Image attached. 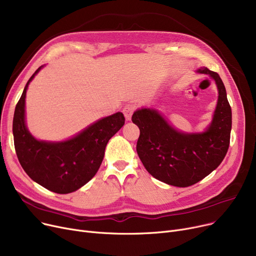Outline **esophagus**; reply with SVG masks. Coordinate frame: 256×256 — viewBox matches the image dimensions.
<instances>
[{"label":"esophagus","mask_w":256,"mask_h":256,"mask_svg":"<svg viewBox=\"0 0 256 256\" xmlns=\"http://www.w3.org/2000/svg\"><path fill=\"white\" fill-rule=\"evenodd\" d=\"M135 110H136V104H126L122 112H124L126 120H130V117H132V113H134V111H135Z\"/></svg>","instance_id":"34e87169"}]
</instances>
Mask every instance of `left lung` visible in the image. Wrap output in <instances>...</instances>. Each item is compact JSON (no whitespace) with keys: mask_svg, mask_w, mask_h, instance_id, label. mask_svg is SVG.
Returning <instances> with one entry per match:
<instances>
[{"mask_svg":"<svg viewBox=\"0 0 256 256\" xmlns=\"http://www.w3.org/2000/svg\"><path fill=\"white\" fill-rule=\"evenodd\" d=\"M197 72L212 76L219 93L212 120L206 132H178L154 109L144 108L132 116V122L140 128L137 152L145 169L154 178L180 188L198 182L216 169L230 141L232 108L222 80L206 67H200Z\"/></svg>","mask_w":256,"mask_h":256,"instance_id":"obj_1","label":"left lung"}]
</instances>
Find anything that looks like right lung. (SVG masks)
<instances>
[{
    "label": "right lung",
    "instance_id": "right-lung-1",
    "mask_svg": "<svg viewBox=\"0 0 256 256\" xmlns=\"http://www.w3.org/2000/svg\"><path fill=\"white\" fill-rule=\"evenodd\" d=\"M24 86L13 117V138L18 158L26 173L46 189L58 194L72 193L86 184L100 167L106 143L124 126V116L117 112L98 120L62 142L35 139L26 126V93L35 74Z\"/></svg>",
    "mask_w": 256,
    "mask_h": 256
}]
</instances>
